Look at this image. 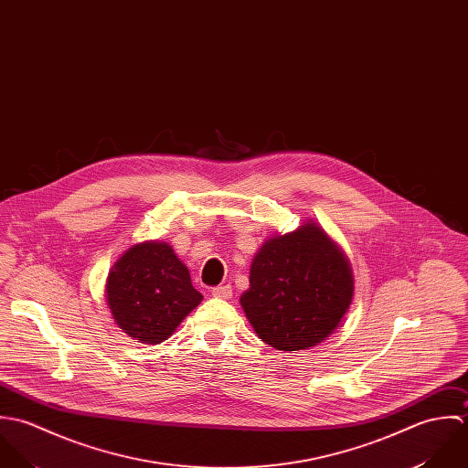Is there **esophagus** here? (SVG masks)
Here are the masks:
<instances>
[{
	"label": "esophagus",
	"mask_w": 468,
	"mask_h": 468,
	"mask_svg": "<svg viewBox=\"0 0 468 468\" xmlns=\"http://www.w3.org/2000/svg\"><path fill=\"white\" fill-rule=\"evenodd\" d=\"M211 294L215 298H224V300H229L233 296V289L231 285H217L211 289Z\"/></svg>",
	"instance_id": "obj_1"
}]
</instances>
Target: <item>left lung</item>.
<instances>
[{
	"mask_svg": "<svg viewBox=\"0 0 468 468\" xmlns=\"http://www.w3.org/2000/svg\"><path fill=\"white\" fill-rule=\"evenodd\" d=\"M355 277L342 248L314 222L266 239L240 305L262 342L302 351L327 340L351 307Z\"/></svg>",
	"mask_w": 468,
	"mask_h": 468,
	"instance_id": "obj_1",
	"label": "left lung"
}]
</instances>
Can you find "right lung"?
Here are the masks:
<instances>
[{
	"label": "right lung",
	"mask_w": 468,
	"mask_h": 468,
	"mask_svg": "<svg viewBox=\"0 0 468 468\" xmlns=\"http://www.w3.org/2000/svg\"><path fill=\"white\" fill-rule=\"evenodd\" d=\"M104 296L122 333L150 346L168 340L202 302L174 248L159 240L133 244L119 257Z\"/></svg>",
	"instance_id": "1"
}]
</instances>
